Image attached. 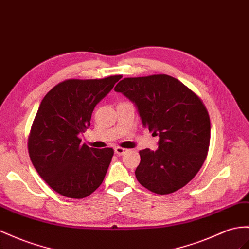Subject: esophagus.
Here are the masks:
<instances>
[{
    "instance_id": "1",
    "label": "esophagus",
    "mask_w": 249,
    "mask_h": 249,
    "mask_svg": "<svg viewBox=\"0 0 249 249\" xmlns=\"http://www.w3.org/2000/svg\"><path fill=\"white\" fill-rule=\"evenodd\" d=\"M127 151H128V149L122 148V147H116V148H114V152H116L118 156H123L124 154H126Z\"/></svg>"
}]
</instances>
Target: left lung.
<instances>
[{
    "instance_id": "8db88e82",
    "label": "left lung",
    "mask_w": 249,
    "mask_h": 249,
    "mask_svg": "<svg viewBox=\"0 0 249 249\" xmlns=\"http://www.w3.org/2000/svg\"><path fill=\"white\" fill-rule=\"evenodd\" d=\"M132 101L143 126L159 136V148L140 150L136 177L158 195L184 187L207 157L210 119L202 100L178 79L167 74L125 78L114 87Z\"/></svg>"
}]
</instances>
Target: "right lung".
<instances>
[{"instance_id":"1","label":"right lung","mask_w":249,"mask_h":249,"mask_svg":"<svg viewBox=\"0 0 249 249\" xmlns=\"http://www.w3.org/2000/svg\"><path fill=\"white\" fill-rule=\"evenodd\" d=\"M121 75L70 79L59 83L42 100L28 138V151L37 174L56 193L72 199L91 195L103 182L112 148L82 144L95 105Z\"/></svg>"}]
</instances>
